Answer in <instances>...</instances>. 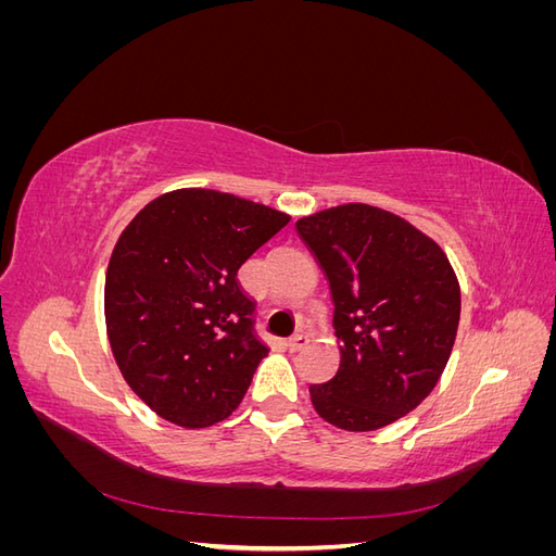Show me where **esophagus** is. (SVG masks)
Here are the masks:
<instances>
[{"instance_id":"obj_1","label":"esophagus","mask_w":556,"mask_h":556,"mask_svg":"<svg viewBox=\"0 0 556 556\" xmlns=\"http://www.w3.org/2000/svg\"><path fill=\"white\" fill-rule=\"evenodd\" d=\"M308 345V336L306 333H294L292 339L288 341V348L292 350V352H299V350H304Z\"/></svg>"}]
</instances>
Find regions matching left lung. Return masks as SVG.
I'll list each match as a JSON object with an SVG mask.
<instances>
[{"mask_svg":"<svg viewBox=\"0 0 556 556\" xmlns=\"http://www.w3.org/2000/svg\"><path fill=\"white\" fill-rule=\"evenodd\" d=\"M323 268L341 348L336 376L311 384L325 422L376 431L422 403L457 339L462 292L443 248L403 217L343 204L296 220Z\"/></svg>","mask_w":556,"mask_h":556,"instance_id":"1","label":"left lung"}]
</instances>
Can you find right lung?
Masks as SVG:
<instances>
[{
    "label": "right lung",
    "instance_id": "add662e5",
    "mask_svg": "<svg viewBox=\"0 0 556 556\" xmlns=\"http://www.w3.org/2000/svg\"><path fill=\"white\" fill-rule=\"evenodd\" d=\"M288 223L255 201L182 188L121 233L104 285L109 343L131 392L166 422L204 429L239 408L268 348L237 274Z\"/></svg>",
    "mask_w": 556,
    "mask_h": 556
}]
</instances>
